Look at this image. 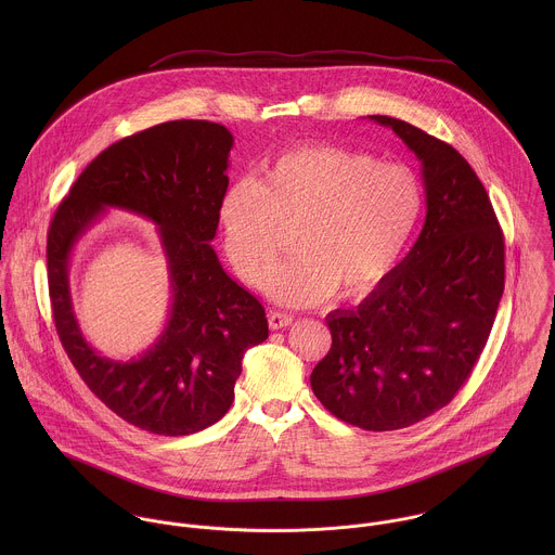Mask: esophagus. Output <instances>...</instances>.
<instances>
[{"instance_id": "obj_1", "label": "esophagus", "mask_w": 555, "mask_h": 555, "mask_svg": "<svg viewBox=\"0 0 555 555\" xmlns=\"http://www.w3.org/2000/svg\"><path fill=\"white\" fill-rule=\"evenodd\" d=\"M293 320H295V318L291 317V314H284V312H271V314H269V326H271L273 331H278V328H286V326H291V324H293Z\"/></svg>"}]
</instances>
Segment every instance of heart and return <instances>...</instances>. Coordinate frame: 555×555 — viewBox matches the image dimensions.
I'll list each match as a JSON object with an SVG mask.
<instances>
[{
  "label": "heart",
  "instance_id": "b5f03b06",
  "mask_svg": "<svg viewBox=\"0 0 555 555\" xmlns=\"http://www.w3.org/2000/svg\"><path fill=\"white\" fill-rule=\"evenodd\" d=\"M423 201L412 168L318 143L284 152L258 181H235L220 203V227L233 267L251 286L264 282L295 230L298 256L269 276L267 293L308 308L337 288L346 299L374 293L412 241Z\"/></svg>",
  "mask_w": 555,
  "mask_h": 555
}]
</instances>
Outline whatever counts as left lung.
<instances>
[{"instance_id":"left-lung-1","label":"left lung","mask_w":555,"mask_h":555,"mask_svg":"<svg viewBox=\"0 0 555 555\" xmlns=\"http://www.w3.org/2000/svg\"><path fill=\"white\" fill-rule=\"evenodd\" d=\"M370 119L421 159L427 216L393 273L357 310L326 317L333 344L310 383L337 418L391 431L444 408L473 374L504 293V235L457 150L396 117Z\"/></svg>"}]
</instances>
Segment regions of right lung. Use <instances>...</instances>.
Instances as JSON below:
<instances>
[{
  "label": "right lung",
  "mask_w": 555,
  "mask_h": 555,
  "mask_svg": "<svg viewBox=\"0 0 555 555\" xmlns=\"http://www.w3.org/2000/svg\"><path fill=\"white\" fill-rule=\"evenodd\" d=\"M231 150L233 134L201 119L126 137L91 159L49 229V295L64 350L93 396L158 436L218 423L235 399L245 350L269 337L264 308L222 269L209 243L229 188ZM106 208L152 219L169 262V322L157 344L130 362L106 360L86 344L69 299L72 249Z\"/></svg>",
  "instance_id": "add662e5"
}]
</instances>
